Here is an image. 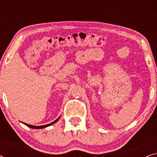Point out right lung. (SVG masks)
Instances as JSON below:
<instances>
[{
	"mask_svg": "<svg viewBox=\"0 0 157 157\" xmlns=\"http://www.w3.org/2000/svg\"><path fill=\"white\" fill-rule=\"evenodd\" d=\"M60 119V117L58 118V119L56 120H55L54 121H53L52 123L51 124H46V125H43V126H33V125H30V124H25V123H23V122H22L23 124H24L25 125H26L27 126H29V127L30 128H36V129H38V128H46L47 127V126H49L51 125H52V124H53L54 123H56V122L58 121V120H59Z\"/></svg>",
	"mask_w": 157,
	"mask_h": 157,
	"instance_id": "add662e5",
	"label": "right lung"
}]
</instances>
